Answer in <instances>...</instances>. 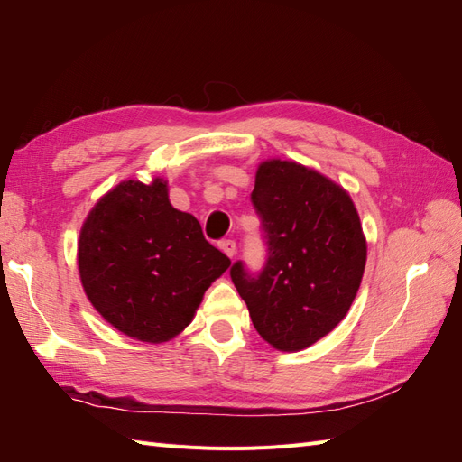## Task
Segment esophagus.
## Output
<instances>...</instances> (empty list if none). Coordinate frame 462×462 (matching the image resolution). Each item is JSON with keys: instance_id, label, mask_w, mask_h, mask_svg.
<instances>
[{"instance_id": "34e87169", "label": "esophagus", "mask_w": 462, "mask_h": 462, "mask_svg": "<svg viewBox=\"0 0 462 462\" xmlns=\"http://www.w3.org/2000/svg\"><path fill=\"white\" fill-rule=\"evenodd\" d=\"M219 248H221L223 253H226L229 258H233V256L236 254V245H235V241H221V243H219Z\"/></svg>"}]
</instances>
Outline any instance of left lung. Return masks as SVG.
Returning <instances> with one entry per match:
<instances>
[{
  "instance_id": "obj_1",
  "label": "left lung",
  "mask_w": 462,
  "mask_h": 462,
  "mask_svg": "<svg viewBox=\"0 0 462 462\" xmlns=\"http://www.w3.org/2000/svg\"><path fill=\"white\" fill-rule=\"evenodd\" d=\"M268 260L258 275L243 262L231 279L260 337L277 351L314 345L346 316L366 265V236L348 192L302 163L265 160L250 194Z\"/></svg>"
}]
</instances>
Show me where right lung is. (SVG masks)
<instances>
[{"label":"right lung","instance_id":"right-lung-1","mask_svg":"<svg viewBox=\"0 0 462 462\" xmlns=\"http://www.w3.org/2000/svg\"><path fill=\"white\" fill-rule=\"evenodd\" d=\"M79 273L107 324L144 343L183 331L206 289L231 260L209 245L199 219L170 202L167 180H123L80 227Z\"/></svg>","mask_w":462,"mask_h":462}]
</instances>
